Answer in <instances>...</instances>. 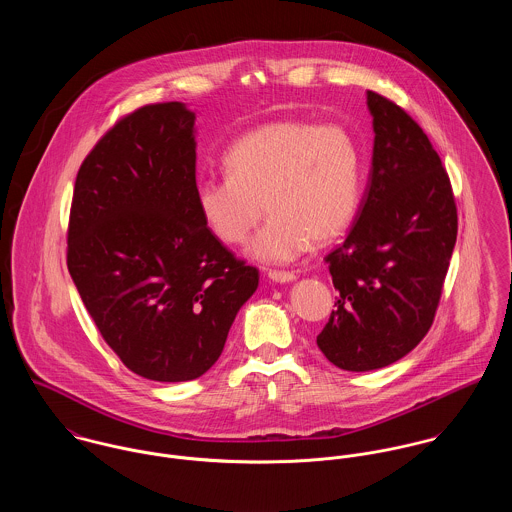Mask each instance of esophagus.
Masks as SVG:
<instances>
[{
  "mask_svg": "<svg viewBox=\"0 0 512 512\" xmlns=\"http://www.w3.org/2000/svg\"><path fill=\"white\" fill-rule=\"evenodd\" d=\"M267 277L273 281V283H292L296 279L294 273H286V271H269Z\"/></svg>",
  "mask_w": 512,
  "mask_h": 512,
  "instance_id": "esophagus-1",
  "label": "esophagus"
}]
</instances>
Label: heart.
<instances>
[{"label":"heart","instance_id":"obj_1","mask_svg":"<svg viewBox=\"0 0 512 512\" xmlns=\"http://www.w3.org/2000/svg\"><path fill=\"white\" fill-rule=\"evenodd\" d=\"M228 178H204L194 204L206 229L226 245L243 243L263 212L269 222L249 255L288 263L328 243L351 224L359 204V149L341 123L279 119L229 147ZM266 208H262V204Z\"/></svg>","mask_w":512,"mask_h":512}]
</instances>
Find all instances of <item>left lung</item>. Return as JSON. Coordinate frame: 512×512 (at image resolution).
I'll use <instances>...</instances> for the list:
<instances>
[{"mask_svg":"<svg viewBox=\"0 0 512 512\" xmlns=\"http://www.w3.org/2000/svg\"><path fill=\"white\" fill-rule=\"evenodd\" d=\"M371 171L355 224L326 263L338 310L316 338L343 371L387 367L428 334L457 237L454 192L422 127L367 92Z\"/></svg>","mask_w":512,"mask_h":512,"instance_id":"1","label":"left lung"}]
</instances>
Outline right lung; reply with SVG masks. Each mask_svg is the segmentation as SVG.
Segmentation results:
<instances>
[{"label":"right lung","instance_id":"1","mask_svg":"<svg viewBox=\"0 0 512 512\" xmlns=\"http://www.w3.org/2000/svg\"><path fill=\"white\" fill-rule=\"evenodd\" d=\"M194 121L182 102L125 115L84 159L70 208L66 263L88 314L159 383L202 377L259 286L198 216Z\"/></svg>","mask_w":512,"mask_h":512}]
</instances>
